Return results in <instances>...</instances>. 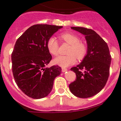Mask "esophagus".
<instances>
[{
  "mask_svg": "<svg viewBox=\"0 0 121 121\" xmlns=\"http://www.w3.org/2000/svg\"><path fill=\"white\" fill-rule=\"evenodd\" d=\"M66 71H67V69H66V68H62V71L63 73H65V72H66Z\"/></svg>",
  "mask_w": 121,
  "mask_h": 121,
  "instance_id": "esophagus-1",
  "label": "esophagus"
}]
</instances>
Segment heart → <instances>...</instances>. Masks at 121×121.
<instances>
[{
  "label": "heart",
  "instance_id": "heart-1",
  "mask_svg": "<svg viewBox=\"0 0 121 121\" xmlns=\"http://www.w3.org/2000/svg\"><path fill=\"white\" fill-rule=\"evenodd\" d=\"M60 38L63 41L71 45V46L68 51L69 55L59 56L54 59V63L56 65L63 68L68 67L76 62V57L78 60L85 57L87 53V46L82 42H80V38L78 36L71 33H64L60 36ZM47 47L52 55L54 56L58 55L59 45L55 38L52 36L48 39Z\"/></svg>",
  "mask_w": 121,
  "mask_h": 121
}]
</instances>
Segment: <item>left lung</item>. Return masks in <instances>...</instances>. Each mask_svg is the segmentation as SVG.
Wrapping results in <instances>:
<instances>
[{"mask_svg":"<svg viewBox=\"0 0 121 121\" xmlns=\"http://www.w3.org/2000/svg\"><path fill=\"white\" fill-rule=\"evenodd\" d=\"M71 28L85 35L87 51L82 62L71 68L76 73V79L69 84V90L78 98H89L99 92L106 85L111 55L107 43L95 31L82 27Z\"/></svg>","mask_w":121,"mask_h":121,"instance_id":"1","label":"left lung"}]
</instances>
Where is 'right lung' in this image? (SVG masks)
<instances>
[{"mask_svg": "<svg viewBox=\"0 0 121 121\" xmlns=\"http://www.w3.org/2000/svg\"><path fill=\"white\" fill-rule=\"evenodd\" d=\"M62 26L35 24L27 29L15 43L11 55L12 70L18 87L28 97H47L54 80L61 73L58 65L45 68L52 60L47 47L48 39Z\"/></svg>", "mask_w": 121, "mask_h": 121, "instance_id": "right-lung-1", "label": "right lung"}]
</instances>
